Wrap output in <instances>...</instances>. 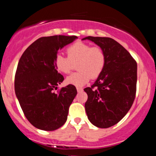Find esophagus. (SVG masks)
Masks as SVG:
<instances>
[{"label":"esophagus","mask_w":156,"mask_h":156,"mask_svg":"<svg viewBox=\"0 0 156 156\" xmlns=\"http://www.w3.org/2000/svg\"><path fill=\"white\" fill-rule=\"evenodd\" d=\"M83 90V88L82 87H77V91L78 92H81Z\"/></svg>","instance_id":"1"}]
</instances>
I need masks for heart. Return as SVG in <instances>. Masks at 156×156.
I'll return each instance as SVG.
<instances>
[{"label": "heart", "mask_w": 156, "mask_h": 156, "mask_svg": "<svg viewBox=\"0 0 156 156\" xmlns=\"http://www.w3.org/2000/svg\"><path fill=\"white\" fill-rule=\"evenodd\" d=\"M68 57L58 53L54 58V66L58 72L69 74L73 63H77L78 72L67 77V84L81 87L87 84L90 78H97L101 75L106 66V54L102 48L91 46L88 43L77 41L66 49Z\"/></svg>", "instance_id": "heart-1"}]
</instances>
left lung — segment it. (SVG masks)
I'll list each match as a JSON object with an SVG mask.
<instances>
[{
  "label": "left lung",
  "mask_w": 156,
  "mask_h": 156,
  "mask_svg": "<svg viewBox=\"0 0 156 156\" xmlns=\"http://www.w3.org/2000/svg\"><path fill=\"white\" fill-rule=\"evenodd\" d=\"M106 54L104 71L90 87L85 107L87 118L99 128H108L124 117L133 104L136 92L137 64L123 46L109 37L87 36Z\"/></svg>",
  "instance_id": "obj_1"
}]
</instances>
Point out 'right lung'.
<instances>
[{
	"instance_id": "add662e5",
	"label": "right lung",
	"mask_w": 156,
	"mask_h": 156,
	"mask_svg": "<svg viewBox=\"0 0 156 156\" xmlns=\"http://www.w3.org/2000/svg\"><path fill=\"white\" fill-rule=\"evenodd\" d=\"M77 38L62 35L41 37L20 58L15 74V94L27 119L37 129L55 130L67 120L77 90L69 84L55 92L64 77L55 69L54 58L58 49Z\"/></svg>"
}]
</instances>
